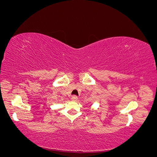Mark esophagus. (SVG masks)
Here are the masks:
<instances>
[{
  "mask_svg": "<svg viewBox=\"0 0 157 157\" xmlns=\"http://www.w3.org/2000/svg\"><path fill=\"white\" fill-rule=\"evenodd\" d=\"M71 99H72L73 101H77L78 99V97L77 96H73L72 98H71Z\"/></svg>",
  "mask_w": 157,
  "mask_h": 157,
  "instance_id": "34e87169",
  "label": "esophagus"
}]
</instances>
